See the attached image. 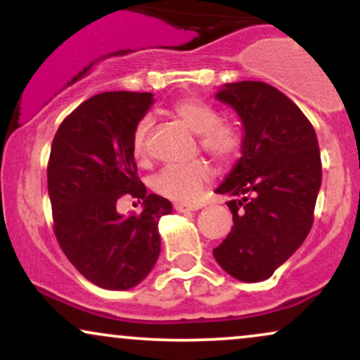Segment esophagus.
<instances>
[{
    "instance_id": "esophagus-1",
    "label": "esophagus",
    "mask_w": 360,
    "mask_h": 360,
    "mask_svg": "<svg viewBox=\"0 0 360 360\" xmlns=\"http://www.w3.org/2000/svg\"><path fill=\"white\" fill-rule=\"evenodd\" d=\"M201 205H194V203H181V201H177L174 203V210L179 213H186V212H196V210H200Z\"/></svg>"
}]
</instances>
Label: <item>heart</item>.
Returning <instances> with one entry per match:
<instances>
[{
  "instance_id": "obj_1",
  "label": "heart",
  "mask_w": 360,
  "mask_h": 360,
  "mask_svg": "<svg viewBox=\"0 0 360 360\" xmlns=\"http://www.w3.org/2000/svg\"><path fill=\"white\" fill-rule=\"evenodd\" d=\"M171 113L186 127L198 134L201 150L221 164H232L243 150V135L233 123L225 122L220 111L212 103L196 96H186L171 106ZM150 120L142 118L131 134V154L139 164L148 162V134ZM212 167L205 159H194L179 166H166L150 179L152 191L172 201L188 203L200 196L208 181L212 179Z\"/></svg>"
}]
</instances>
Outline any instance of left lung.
<instances>
[{"label": "left lung", "mask_w": 360, "mask_h": 360, "mask_svg": "<svg viewBox=\"0 0 360 360\" xmlns=\"http://www.w3.org/2000/svg\"><path fill=\"white\" fill-rule=\"evenodd\" d=\"M217 98L242 118V159L223 181L233 226L214 247L233 278L257 283L291 257L315 220L321 159L315 128L284 93L262 81L226 84Z\"/></svg>", "instance_id": "left-lung-1"}]
</instances>
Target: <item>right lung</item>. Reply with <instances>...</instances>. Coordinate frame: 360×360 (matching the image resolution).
Here are the masks:
<instances>
[{
  "mask_svg": "<svg viewBox=\"0 0 360 360\" xmlns=\"http://www.w3.org/2000/svg\"><path fill=\"white\" fill-rule=\"evenodd\" d=\"M152 93L108 91L81 103L53 137L47 164L53 233L65 257L96 286L130 289L160 254L159 220L171 201L147 188L131 154L134 128ZM144 201L140 214L116 212L122 197Z\"/></svg>",
  "mask_w": 360,
  "mask_h": 360,
  "instance_id": "1",
  "label": "right lung"
}]
</instances>
